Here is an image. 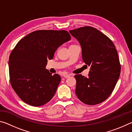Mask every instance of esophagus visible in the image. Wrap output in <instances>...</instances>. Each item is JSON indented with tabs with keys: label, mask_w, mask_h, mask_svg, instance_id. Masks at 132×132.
<instances>
[{
	"label": "esophagus",
	"mask_w": 132,
	"mask_h": 132,
	"mask_svg": "<svg viewBox=\"0 0 132 132\" xmlns=\"http://www.w3.org/2000/svg\"><path fill=\"white\" fill-rule=\"evenodd\" d=\"M70 76V75H63V77L64 78H68Z\"/></svg>",
	"instance_id": "1"
}]
</instances>
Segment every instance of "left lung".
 <instances>
[{
	"instance_id": "8db88e82",
	"label": "left lung",
	"mask_w": 132,
	"mask_h": 132,
	"mask_svg": "<svg viewBox=\"0 0 132 132\" xmlns=\"http://www.w3.org/2000/svg\"><path fill=\"white\" fill-rule=\"evenodd\" d=\"M81 46L82 61L90 66L88 77L76 75V94L83 103L94 105L108 98L119 79L120 64L115 45L92 27L70 30Z\"/></svg>"
}]
</instances>
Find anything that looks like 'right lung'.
Segmentation results:
<instances>
[{
    "instance_id": "right-lung-1",
    "label": "right lung",
    "mask_w": 132,
    "mask_h": 132,
    "mask_svg": "<svg viewBox=\"0 0 132 132\" xmlns=\"http://www.w3.org/2000/svg\"><path fill=\"white\" fill-rule=\"evenodd\" d=\"M65 30H38L17 44L9 61L10 84L21 100L31 106L43 105L52 99L61 76L46 69L58 47L70 40Z\"/></svg>"
}]
</instances>
